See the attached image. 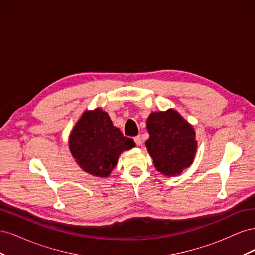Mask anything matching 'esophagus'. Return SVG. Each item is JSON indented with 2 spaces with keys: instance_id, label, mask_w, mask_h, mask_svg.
I'll list each match as a JSON object with an SVG mask.
<instances>
[{
  "instance_id": "34e87169",
  "label": "esophagus",
  "mask_w": 255,
  "mask_h": 255,
  "mask_svg": "<svg viewBox=\"0 0 255 255\" xmlns=\"http://www.w3.org/2000/svg\"><path fill=\"white\" fill-rule=\"evenodd\" d=\"M134 141H135V143L137 144V145H140L141 143H142V140H141V136H136L135 138H134Z\"/></svg>"
}]
</instances>
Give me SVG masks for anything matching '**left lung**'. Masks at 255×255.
<instances>
[{"label": "left lung", "mask_w": 255, "mask_h": 255, "mask_svg": "<svg viewBox=\"0 0 255 255\" xmlns=\"http://www.w3.org/2000/svg\"><path fill=\"white\" fill-rule=\"evenodd\" d=\"M146 128L150 134L146 149L159 172L172 176L191 165L197 150L195 130L179 113L174 110L152 113Z\"/></svg>", "instance_id": "1"}]
</instances>
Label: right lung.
I'll list each match as a JSON object with an SVG mask.
<instances>
[{
    "mask_svg": "<svg viewBox=\"0 0 255 255\" xmlns=\"http://www.w3.org/2000/svg\"><path fill=\"white\" fill-rule=\"evenodd\" d=\"M69 145L84 171L106 177L117 165L120 154L135 143L113 126L107 113L98 109L83 114L70 135Z\"/></svg>",
    "mask_w": 255,
    "mask_h": 255,
    "instance_id": "add662e5",
    "label": "right lung"
}]
</instances>
